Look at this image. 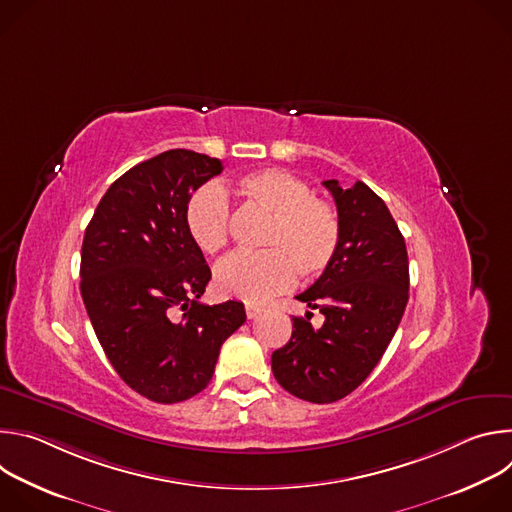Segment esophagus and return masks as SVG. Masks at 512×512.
Here are the masks:
<instances>
[{"mask_svg":"<svg viewBox=\"0 0 512 512\" xmlns=\"http://www.w3.org/2000/svg\"><path fill=\"white\" fill-rule=\"evenodd\" d=\"M245 314H247L249 320H251V318H257V316L261 314V308H259V306H253V304H247V306H245Z\"/></svg>","mask_w":512,"mask_h":512,"instance_id":"1","label":"esophagus"}]
</instances>
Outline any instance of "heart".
<instances>
[{"label":"heart","instance_id":"1","mask_svg":"<svg viewBox=\"0 0 512 512\" xmlns=\"http://www.w3.org/2000/svg\"><path fill=\"white\" fill-rule=\"evenodd\" d=\"M243 200L267 214L271 223L261 245L265 251H235L214 269V285L225 298L261 304L296 283V275L318 277L334 261L342 223L336 206L312 194V186L283 168H263L239 180ZM184 225L204 253L229 243L231 208L225 190L204 184L184 208Z\"/></svg>","mask_w":512,"mask_h":512}]
</instances>
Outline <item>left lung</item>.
<instances>
[{
  "label": "left lung",
  "mask_w": 512,
  "mask_h": 512,
  "mask_svg": "<svg viewBox=\"0 0 512 512\" xmlns=\"http://www.w3.org/2000/svg\"><path fill=\"white\" fill-rule=\"evenodd\" d=\"M334 196L342 237L332 265L296 296L320 310L291 318L289 342L271 354L277 383L310 403H334L371 375L395 336L409 300L405 239L383 198L367 184L342 188L322 182Z\"/></svg>",
  "instance_id": "left-lung-1"
}]
</instances>
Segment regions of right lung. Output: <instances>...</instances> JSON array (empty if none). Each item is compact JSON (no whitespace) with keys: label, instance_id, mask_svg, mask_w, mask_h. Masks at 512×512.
<instances>
[{"label":"right lung","instance_id":"add662e5","mask_svg":"<svg viewBox=\"0 0 512 512\" xmlns=\"http://www.w3.org/2000/svg\"><path fill=\"white\" fill-rule=\"evenodd\" d=\"M223 162L168 150L117 178L85 231L81 296L117 375L156 403H180L212 379L223 342L247 320L229 300L200 304L210 267L184 208Z\"/></svg>","mask_w":512,"mask_h":512}]
</instances>
